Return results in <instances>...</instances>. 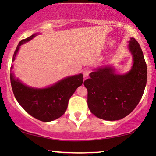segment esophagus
<instances>
[{
  "mask_svg": "<svg viewBox=\"0 0 156 156\" xmlns=\"http://www.w3.org/2000/svg\"><path fill=\"white\" fill-rule=\"evenodd\" d=\"M91 72V70L88 69V68H87V69H84V71H83V76H84V78L87 77L89 75V74H90Z\"/></svg>",
  "mask_w": 156,
  "mask_h": 156,
  "instance_id": "esophagus-1",
  "label": "esophagus"
}]
</instances>
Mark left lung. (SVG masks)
Listing matches in <instances>:
<instances>
[{
    "mask_svg": "<svg viewBox=\"0 0 156 156\" xmlns=\"http://www.w3.org/2000/svg\"><path fill=\"white\" fill-rule=\"evenodd\" d=\"M130 49L133 59L132 69L120 75L111 67L97 69L89 74L84 84L88 91L87 104L98 118L116 121L124 118L139 103L147 82V66L140 44L131 37Z\"/></svg>",
    "mask_w": 156,
    "mask_h": 156,
    "instance_id": "1",
    "label": "left lung"
}]
</instances>
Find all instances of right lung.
Segmentation results:
<instances>
[{
    "label": "right lung",
    "instance_id": "obj_1",
    "mask_svg": "<svg viewBox=\"0 0 156 156\" xmlns=\"http://www.w3.org/2000/svg\"><path fill=\"white\" fill-rule=\"evenodd\" d=\"M36 35L37 34H34L19 42L12 62L16 59L21 44L28 42ZM12 67V65L10 67V83L16 100L30 116L44 122L55 120L65 114L70 97L83 83V75L80 74L68 76L48 88L34 89L25 86L20 80L15 78L14 74L11 73Z\"/></svg>",
    "mask_w": 156,
    "mask_h": 156
}]
</instances>
